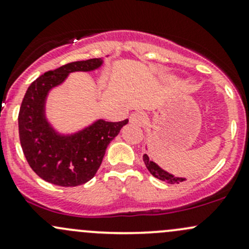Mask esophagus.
Here are the masks:
<instances>
[{"mask_svg": "<svg viewBox=\"0 0 249 249\" xmlns=\"http://www.w3.org/2000/svg\"><path fill=\"white\" fill-rule=\"evenodd\" d=\"M130 122L139 126H143L145 124V114L142 112H135L130 115Z\"/></svg>", "mask_w": 249, "mask_h": 249, "instance_id": "esophagus-1", "label": "esophagus"}]
</instances>
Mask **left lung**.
<instances>
[{
	"instance_id": "1",
	"label": "left lung",
	"mask_w": 249,
	"mask_h": 249,
	"mask_svg": "<svg viewBox=\"0 0 249 249\" xmlns=\"http://www.w3.org/2000/svg\"><path fill=\"white\" fill-rule=\"evenodd\" d=\"M143 161H144L145 167H147L148 171L150 172V175H153L155 178H158V179L164 180V182L170 183V184H179L180 182L185 180V178L176 177V176H173L171 173L162 170L159 165H157L152 159H149V157H148L147 154L143 155Z\"/></svg>"
}]
</instances>
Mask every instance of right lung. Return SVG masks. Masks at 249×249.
I'll list each match as a JSON object with an SVG mask.
<instances>
[{
    "instance_id": "1",
    "label": "right lung",
    "mask_w": 249,
    "mask_h": 249,
    "mask_svg": "<svg viewBox=\"0 0 249 249\" xmlns=\"http://www.w3.org/2000/svg\"><path fill=\"white\" fill-rule=\"evenodd\" d=\"M102 64V59H89L48 71L31 83L22 99L18 117L22 152L36 175L52 184L76 187L91 179L101 165L107 145L129 122L99 119L76 134L62 135L47 120L48 92L72 72L94 71Z\"/></svg>"
}]
</instances>
